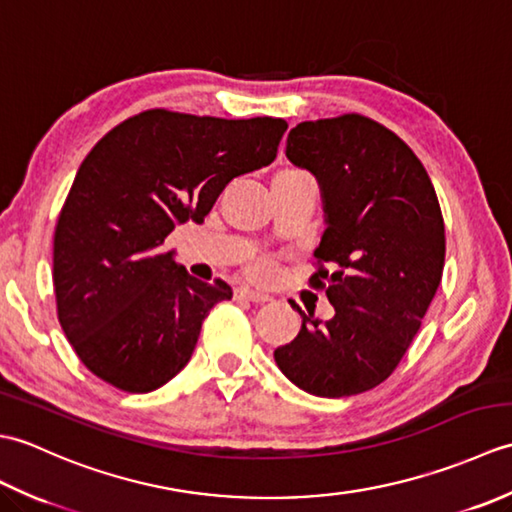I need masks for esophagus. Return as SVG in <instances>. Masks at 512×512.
<instances>
[{"instance_id": "34e87169", "label": "esophagus", "mask_w": 512, "mask_h": 512, "mask_svg": "<svg viewBox=\"0 0 512 512\" xmlns=\"http://www.w3.org/2000/svg\"><path fill=\"white\" fill-rule=\"evenodd\" d=\"M235 297L237 299H246V301H253V303H266V301H270V297L268 295H264V292H257V290H253V288H237L235 290Z\"/></svg>"}]
</instances>
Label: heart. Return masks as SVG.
Here are the masks:
<instances>
[{"label": "heart", "instance_id": "obj_1", "mask_svg": "<svg viewBox=\"0 0 512 512\" xmlns=\"http://www.w3.org/2000/svg\"><path fill=\"white\" fill-rule=\"evenodd\" d=\"M286 171L299 173L297 169H286ZM275 270H277V262H275L273 257H257V259H253V262H250V266H248V273L253 275L255 279H259V281H266V279L273 277Z\"/></svg>", "mask_w": 512, "mask_h": 512}]
</instances>
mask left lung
Here are the masks:
<instances>
[{
	"label": "left lung",
	"mask_w": 512,
	"mask_h": 512,
	"mask_svg": "<svg viewBox=\"0 0 512 512\" xmlns=\"http://www.w3.org/2000/svg\"><path fill=\"white\" fill-rule=\"evenodd\" d=\"M286 156L319 180L325 231L310 286L325 288L334 317L290 303L301 330L275 361L312 396L363 394L394 372L436 297L447 250L438 195L405 140L361 114L299 123Z\"/></svg>",
	"instance_id": "8db88e82"
}]
</instances>
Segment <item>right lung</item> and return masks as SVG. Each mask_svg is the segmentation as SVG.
Masks as SVG:
<instances>
[{
    "mask_svg": "<svg viewBox=\"0 0 512 512\" xmlns=\"http://www.w3.org/2000/svg\"><path fill=\"white\" fill-rule=\"evenodd\" d=\"M286 129L273 116L147 110L94 145L52 253L59 323L94 376L147 394L189 363L206 314L233 290L191 277L160 246L178 224H202L233 178L270 165Z\"/></svg>",
    "mask_w": 512,
    "mask_h": 512,
    "instance_id": "1",
    "label": "right lung"
}]
</instances>
